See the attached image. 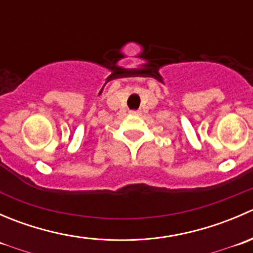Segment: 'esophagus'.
<instances>
[{
    "label": "esophagus",
    "mask_w": 253,
    "mask_h": 253,
    "mask_svg": "<svg viewBox=\"0 0 253 253\" xmlns=\"http://www.w3.org/2000/svg\"><path fill=\"white\" fill-rule=\"evenodd\" d=\"M129 114L137 116V115H141V111H139V110H131V111H129Z\"/></svg>",
    "instance_id": "1"
}]
</instances>
